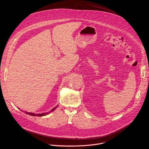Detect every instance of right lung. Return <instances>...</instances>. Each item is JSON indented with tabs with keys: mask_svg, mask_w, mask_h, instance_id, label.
<instances>
[{
	"mask_svg": "<svg viewBox=\"0 0 149 149\" xmlns=\"http://www.w3.org/2000/svg\"><path fill=\"white\" fill-rule=\"evenodd\" d=\"M57 106L55 107L54 108H53L52 109H51L50 111L49 112H44V113H32V112H24L26 113L27 114H29L30 115H31V116H45L46 115H48L49 113H50V112H53V111H54L55 109H56V108L57 107Z\"/></svg>",
	"mask_w": 149,
	"mask_h": 149,
	"instance_id": "add662e5",
	"label": "right lung"
}]
</instances>
